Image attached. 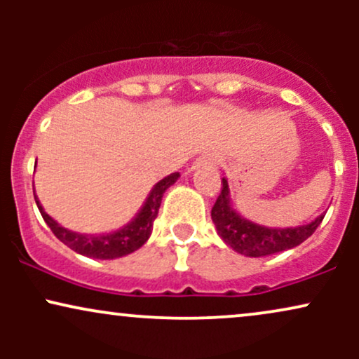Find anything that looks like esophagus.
<instances>
[{
    "mask_svg": "<svg viewBox=\"0 0 359 359\" xmlns=\"http://www.w3.org/2000/svg\"><path fill=\"white\" fill-rule=\"evenodd\" d=\"M217 163V156L212 155V154H205V155H201L199 158L194 162V167L197 165H216Z\"/></svg>",
    "mask_w": 359,
    "mask_h": 359,
    "instance_id": "esophagus-1",
    "label": "esophagus"
}]
</instances>
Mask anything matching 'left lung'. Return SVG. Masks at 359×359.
<instances>
[{
    "mask_svg": "<svg viewBox=\"0 0 359 359\" xmlns=\"http://www.w3.org/2000/svg\"><path fill=\"white\" fill-rule=\"evenodd\" d=\"M211 217L216 224L217 234L226 245L245 257L259 258L299 246L309 236H312L317 226L323 222L324 214H320L309 224L297 226V228H265V226L255 224L231 208L228 180L222 177V187L212 205Z\"/></svg>",
    "mask_w": 359,
    "mask_h": 359,
    "instance_id": "8db88e82",
    "label": "left lung"
}]
</instances>
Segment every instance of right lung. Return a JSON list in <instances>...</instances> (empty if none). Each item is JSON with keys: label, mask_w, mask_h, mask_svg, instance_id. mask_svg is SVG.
I'll return each instance as SVG.
<instances>
[{"label": "right lung", "mask_w": 359, "mask_h": 359, "mask_svg": "<svg viewBox=\"0 0 359 359\" xmlns=\"http://www.w3.org/2000/svg\"><path fill=\"white\" fill-rule=\"evenodd\" d=\"M177 179H179V172H174V174L167 175L165 179L160 180L158 184H155V187L151 189L150 194H148L145 204L140 209V212L135 216L133 221L128 222L126 226H123L118 231L100 234V236L74 233L62 228L59 222L53 221L52 217L43 211V208L40 205L36 197L35 203L39 205V211L42 214L43 221L47 222V226L52 229V233L55 234L65 246H69V248L76 251V253L84 255V257L89 258L114 259L133 253V251H137L138 248H142V246L145 245L148 238H150L151 229H154V221L156 214H158L160 204H162L163 192H165Z\"/></svg>", "instance_id": "right-lung-1"}]
</instances>
